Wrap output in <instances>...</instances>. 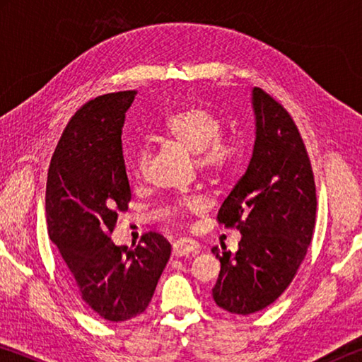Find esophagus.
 Wrapping results in <instances>:
<instances>
[{
  "label": "esophagus",
  "mask_w": 362,
  "mask_h": 362,
  "mask_svg": "<svg viewBox=\"0 0 362 362\" xmlns=\"http://www.w3.org/2000/svg\"><path fill=\"white\" fill-rule=\"evenodd\" d=\"M199 250V244L193 241V240H188V238H180V240H177L173 246V255L174 257H185L189 254H198Z\"/></svg>",
  "instance_id": "1"
}]
</instances>
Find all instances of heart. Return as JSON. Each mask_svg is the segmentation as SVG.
<instances>
[{
    "label": "heart",
    "mask_w": 362,
    "mask_h": 362,
    "mask_svg": "<svg viewBox=\"0 0 362 362\" xmlns=\"http://www.w3.org/2000/svg\"><path fill=\"white\" fill-rule=\"evenodd\" d=\"M159 136L173 140L194 155V164L209 177H225L240 163L243 150L236 140L222 137V119L211 108L199 103H189L169 113L158 126ZM150 155L140 148L134 161V174L144 179L148 169ZM199 198H179L166 206V216L182 220L188 212L199 211Z\"/></svg>",
    "instance_id": "1"
}]
</instances>
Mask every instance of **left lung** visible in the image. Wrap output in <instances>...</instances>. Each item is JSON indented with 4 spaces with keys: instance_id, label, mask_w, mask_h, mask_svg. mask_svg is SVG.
I'll list each match as a JSON object with an SVG mask.
<instances>
[{
    "instance_id": "1",
    "label": "left lung",
    "mask_w": 362,
    "mask_h": 362,
    "mask_svg": "<svg viewBox=\"0 0 362 362\" xmlns=\"http://www.w3.org/2000/svg\"><path fill=\"white\" fill-rule=\"evenodd\" d=\"M252 158L217 214L225 228L240 230V249L212 247L220 260L214 302L243 316L267 308L289 287L316 218L313 169L292 116L260 88L252 90Z\"/></svg>"
}]
</instances>
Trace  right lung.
Returning a JSON list of instances; mask_svg holds the SVG:
<instances>
[{"instance_id": "obj_1", "label": "right lung", "mask_w": 362, "mask_h": 362, "mask_svg": "<svg viewBox=\"0 0 362 362\" xmlns=\"http://www.w3.org/2000/svg\"><path fill=\"white\" fill-rule=\"evenodd\" d=\"M136 94L122 90L84 103L62 132L46 183L47 233L73 289L112 322L144 313L170 257V244L155 231L134 249L110 238L131 201L121 134Z\"/></svg>"}]
</instances>
